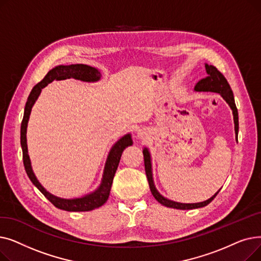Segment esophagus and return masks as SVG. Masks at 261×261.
Here are the masks:
<instances>
[{"instance_id":"obj_1","label":"esophagus","mask_w":261,"mask_h":261,"mask_svg":"<svg viewBox=\"0 0 261 261\" xmlns=\"http://www.w3.org/2000/svg\"><path fill=\"white\" fill-rule=\"evenodd\" d=\"M138 135H139V138L144 139L145 136H146V132H145L144 130H140V131H139V133H138Z\"/></svg>"}]
</instances>
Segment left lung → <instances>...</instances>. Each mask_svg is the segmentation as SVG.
<instances>
[{
  "label": "left lung",
  "instance_id": "obj_1",
  "mask_svg": "<svg viewBox=\"0 0 261 261\" xmlns=\"http://www.w3.org/2000/svg\"><path fill=\"white\" fill-rule=\"evenodd\" d=\"M205 68H206V72L208 75H207V77L201 79L198 82L195 87V91H197V92H216L222 96L224 100L229 105L230 109L232 110V114H234V121H235L236 140L238 141V130H239L238 110H237V107L235 103L232 91L228 85L226 78L224 77V75L220 71H219L217 67H215L213 65L205 64ZM143 154H144V163H145V171H146L150 190H151V194L153 195V197L155 198V200L158 202H160L163 205H165V206H167V207H172V208H176V210H194V208L206 206L207 204H210L216 198L219 191H220L219 190L217 194H215L211 199H208L206 201L200 202V203H193V204L177 203V202H173L166 198H164L163 196H161L158 193L156 188L154 187L153 180H152V172H151V163H150V154H149V151L147 150V148H145L143 150Z\"/></svg>",
  "mask_w": 261,
  "mask_h": 261
}]
</instances>
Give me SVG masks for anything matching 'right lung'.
I'll use <instances>...</instances> for the list:
<instances>
[{
    "mask_svg": "<svg viewBox=\"0 0 261 261\" xmlns=\"http://www.w3.org/2000/svg\"><path fill=\"white\" fill-rule=\"evenodd\" d=\"M100 73L96 70L95 67H92L87 64H71V65H58L56 67H54L53 70H50L45 77L41 80L39 84H37L30 96L27 98L25 109H24V115L23 119L21 122V147H22V152H23V164L25 167V171L29 175L31 181L33 184L44 195V197L53 204L56 206L57 208L67 211V212H89L93 211L95 208H97L101 206L102 204H105L109 198L110 195V190H111L112 182H113V177L116 172V169L118 167L119 160L121 156V153L125 148L128 146H131L132 140L130 134H127L121 138L111 149L110 151V154L108 156L107 163H106V167H105V172H103V177H102V182L101 185L97 190H95L93 194H90L86 197L78 198V199H72V200H67V199H60L58 197H55L50 195L48 191H46L43 186L39 183L37 180L36 175L33 172L32 165H31V160L29 156V153H27V144H26V128H27V122H29V118L31 115L32 108L37 100L38 96L41 93V90H42L45 86L50 84L54 80H64V79H78L82 81H97L100 79Z\"/></svg>",
    "mask_w": 261,
    "mask_h": 261,
    "instance_id": "obj_1",
    "label": "right lung"
}]
</instances>
